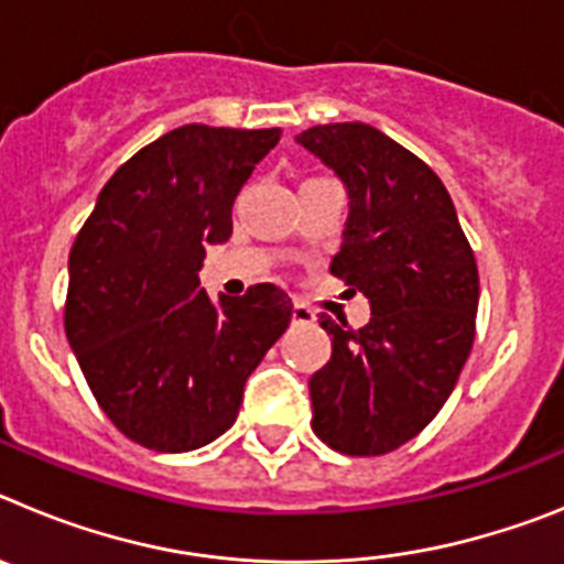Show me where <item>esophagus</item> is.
<instances>
[{"label": "esophagus", "mask_w": 564, "mask_h": 564, "mask_svg": "<svg viewBox=\"0 0 564 564\" xmlns=\"http://www.w3.org/2000/svg\"><path fill=\"white\" fill-rule=\"evenodd\" d=\"M293 322L296 325H311V322H316V311L305 302H293Z\"/></svg>", "instance_id": "34e87169"}]
</instances>
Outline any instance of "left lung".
Wrapping results in <instances>:
<instances>
[{
  "label": "left lung",
  "instance_id": "8db88e82",
  "mask_svg": "<svg viewBox=\"0 0 564 564\" xmlns=\"http://www.w3.org/2000/svg\"><path fill=\"white\" fill-rule=\"evenodd\" d=\"M338 174L350 217L330 273L370 299V322L318 316L330 361L311 378L313 432L350 457L390 455L430 426L475 344V251L435 172L367 123L296 138Z\"/></svg>",
  "mask_w": 564,
  "mask_h": 564
}]
</instances>
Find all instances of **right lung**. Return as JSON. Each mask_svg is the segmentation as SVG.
<instances>
[{"instance_id": "obj_1", "label": "right lung", "mask_w": 564, "mask_h": 564, "mask_svg": "<svg viewBox=\"0 0 564 564\" xmlns=\"http://www.w3.org/2000/svg\"><path fill=\"white\" fill-rule=\"evenodd\" d=\"M279 134L172 129L109 177L73 242L64 333L104 415L147 449L192 452L231 430L248 376L291 325L271 282L212 305L197 279Z\"/></svg>"}]
</instances>
